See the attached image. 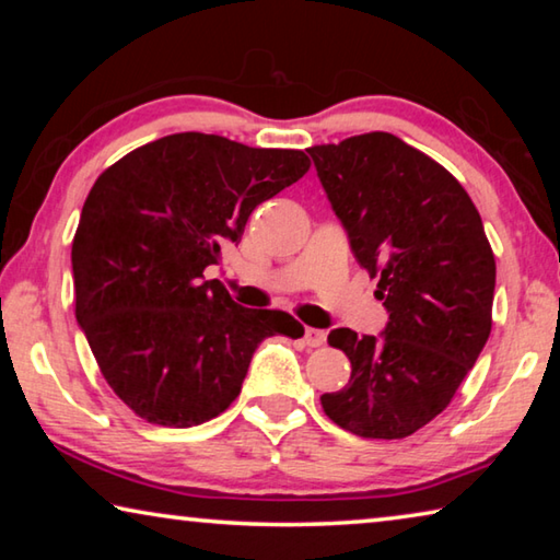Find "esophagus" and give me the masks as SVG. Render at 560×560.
Returning <instances> with one entry per match:
<instances>
[{"instance_id": "esophagus-1", "label": "esophagus", "mask_w": 560, "mask_h": 560, "mask_svg": "<svg viewBox=\"0 0 560 560\" xmlns=\"http://www.w3.org/2000/svg\"><path fill=\"white\" fill-rule=\"evenodd\" d=\"M303 340H306L308 348H318L326 343V330H318V328H306V334H303Z\"/></svg>"}]
</instances>
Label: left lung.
Listing matches in <instances>:
<instances>
[{"label":"left lung","instance_id":"obj_1","mask_svg":"<svg viewBox=\"0 0 560 560\" xmlns=\"http://www.w3.org/2000/svg\"><path fill=\"white\" fill-rule=\"evenodd\" d=\"M308 155L390 314L383 338L330 330L350 381L320 405L358 438H410L452 402L491 334L497 261L485 224L457 177L393 132Z\"/></svg>","mask_w":560,"mask_h":560}]
</instances>
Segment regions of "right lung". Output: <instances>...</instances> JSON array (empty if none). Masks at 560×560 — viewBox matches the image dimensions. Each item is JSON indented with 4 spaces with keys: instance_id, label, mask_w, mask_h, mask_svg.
Returning a JSON list of instances; mask_svg holds the SVG:
<instances>
[{
    "instance_id": "add662e5",
    "label": "right lung",
    "mask_w": 560,
    "mask_h": 560,
    "mask_svg": "<svg viewBox=\"0 0 560 560\" xmlns=\"http://www.w3.org/2000/svg\"><path fill=\"white\" fill-rule=\"evenodd\" d=\"M303 150L175 132L103 170L71 264L75 320L103 377L140 420L195 428L222 415L264 338H301L287 311L244 308L205 269L254 207L308 173Z\"/></svg>"
}]
</instances>
